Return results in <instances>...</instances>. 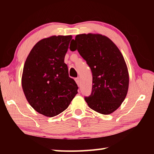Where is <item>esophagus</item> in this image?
<instances>
[{
	"instance_id": "obj_1",
	"label": "esophagus",
	"mask_w": 154,
	"mask_h": 154,
	"mask_svg": "<svg viewBox=\"0 0 154 154\" xmlns=\"http://www.w3.org/2000/svg\"><path fill=\"white\" fill-rule=\"evenodd\" d=\"M75 80H76V83H77V85H78V86H80V78H76L75 79Z\"/></svg>"
}]
</instances>
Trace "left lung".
I'll return each mask as SVG.
<instances>
[{"label":"left lung","mask_w":154,"mask_h":154,"mask_svg":"<svg viewBox=\"0 0 154 154\" xmlns=\"http://www.w3.org/2000/svg\"><path fill=\"white\" fill-rule=\"evenodd\" d=\"M73 41L91 68L92 92L85 97L88 106L97 112L107 115L118 109L127 96L129 77L122 53L112 41L96 34L78 35Z\"/></svg>","instance_id":"left-lung-1"}]
</instances>
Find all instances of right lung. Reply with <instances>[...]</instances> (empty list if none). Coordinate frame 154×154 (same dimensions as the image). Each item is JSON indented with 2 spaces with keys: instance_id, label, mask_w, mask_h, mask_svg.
<instances>
[{
  "instance_id": "1",
  "label": "right lung",
  "mask_w": 154,
  "mask_h": 154,
  "mask_svg": "<svg viewBox=\"0 0 154 154\" xmlns=\"http://www.w3.org/2000/svg\"><path fill=\"white\" fill-rule=\"evenodd\" d=\"M72 36H53L39 41L27 57L22 86L27 101L38 113L53 117L69 106L78 87L64 63Z\"/></svg>"
}]
</instances>
